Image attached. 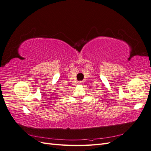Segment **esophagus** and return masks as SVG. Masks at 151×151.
I'll use <instances>...</instances> for the list:
<instances>
[{
  "instance_id": "34e87169",
  "label": "esophagus",
  "mask_w": 151,
  "mask_h": 151,
  "mask_svg": "<svg viewBox=\"0 0 151 151\" xmlns=\"http://www.w3.org/2000/svg\"><path fill=\"white\" fill-rule=\"evenodd\" d=\"M78 84H79V85H83V82H82V81L79 82V83H78Z\"/></svg>"
}]
</instances>
